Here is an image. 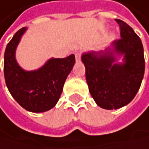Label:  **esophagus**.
Instances as JSON below:
<instances>
[{
  "label": "esophagus",
  "instance_id": "esophagus-1",
  "mask_svg": "<svg viewBox=\"0 0 149 149\" xmlns=\"http://www.w3.org/2000/svg\"><path fill=\"white\" fill-rule=\"evenodd\" d=\"M75 60H76V62H80V60H81V56H80V54H76V55H75Z\"/></svg>",
  "mask_w": 149,
  "mask_h": 149
}]
</instances>
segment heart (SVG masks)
I'll list each match as a JSON object with an SVG mask.
<instances>
[{
	"label": "heart",
	"instance_id": "obj_1",
	"mask_svg": "<svg viewBox=\"0 0 149 149\" xmlns=\"http://www.w3.org/2000/svg\"><path fill=\"white\" fill-rule=\"evenodd\" d=\"M114 38H115V36L113 34H111L109 36V40H112V39H114Z\"/></svg>",
	"mask_w": 149,
	"mask_h": 149
}]
</instances>
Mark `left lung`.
<instances>
[{
    "label": "left lung",
    "mask_w": 149,
    "mask_h": 149,
    "mask_svg": "<svg viewBox=\"0 0 149 149\" xmlns=\"http://www.w3.org/2000/svg\"><path fill=\"white\" fill-rule=\"evenodd\" d=\"M115 20L120 29V38L104 51H88L81 57L89 92L96 104L105 110L129 104L136 96L145 72L139 37L126 22Z\"/></svg>",
    "instance_id": "8db88e82"
}]
</instances>
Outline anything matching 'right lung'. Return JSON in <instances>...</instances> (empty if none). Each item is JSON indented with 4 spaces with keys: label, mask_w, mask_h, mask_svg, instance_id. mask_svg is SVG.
<instances>
[{
    "label": "right lung",
    "mask_w": 149,
    "mask_h": 149,
    "mask_svg": "<svg viewBox=\"0 0 149 149\" xmlns=\"http://www.w3.org/2000/svg\"><path fill=\"white\" fill-rule=\"evenodd\" d=\"M27 28L18 30L4 53V77L15 101L31 112H44L57 103L65 79L75 63L74 55L65 58H50L38 69L24 70L17 62L16 49Z\"/></svg>",
    "instance_id": "right-lung-1"
}]
</instances>
